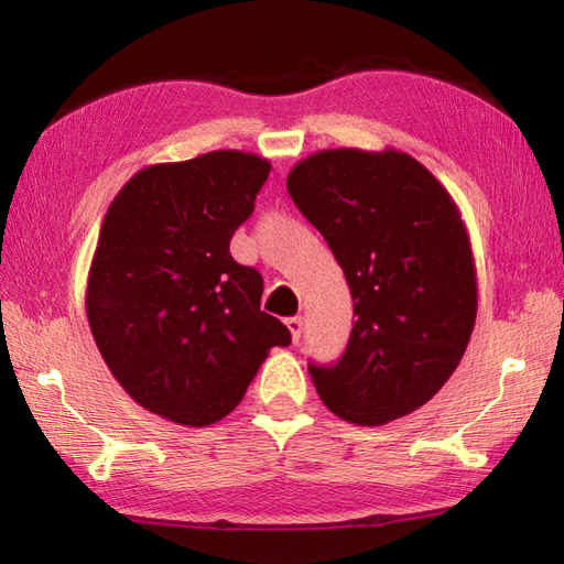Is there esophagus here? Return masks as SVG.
<instances>
[{
    "mask_svg": "<svg viewBox=\"0 0 564 564\" xmlns=\"http://www.w3.org/2000/svg\"><path fill=\"white\" fill-rule=\"evenodd\" d=\"M285 327L291 329V337H293V341H295V344L301 341V334H303V317H289V319H285Z\"/></svg>",
    "mask_w": 564,
    "mask_h": 564,
    "instance_id": "34e87169",
    "label": "esophagus"
}]
</instances>
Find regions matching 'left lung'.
I'll list each match as a JSON object with an SVG mask.
<instances>
[{"label": "left lung", "instance_id": "obj_1", "mask_svg": "<svg viewBox=\"0 0 564 564\" xmlns=\"http://www.w3.org/2000/svg\"><path fill=\"white\" fill-rule=\"evenodd\" d=\"M285 186L354 297L344 356L310 364L322 402L358 426L419 410L458 368L475 327L477 273L458 206L422 162L392 148L315 152Z\"/></svg>", "mask_w": 564, "mask_h": 564}]
</instances>
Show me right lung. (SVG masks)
<instances>
[{"label": "right lung", "mask_w": 564, "mask_h": 564, "mask_svg": "<svg viewBox=\"0 0 564 564\" xmlns=\"http://www.w3.org/2000/svg\"><path fill=\"white\" fill-rule=\"evenodd\" d=\"M271 164L215 150L150 164L118 191L87 281V317L106 366L148 412L184 426L220 422L291 332L261 310V273L230 254Z\"/></svg>", "instance_id": "right-lung-1"}]
</instances>
